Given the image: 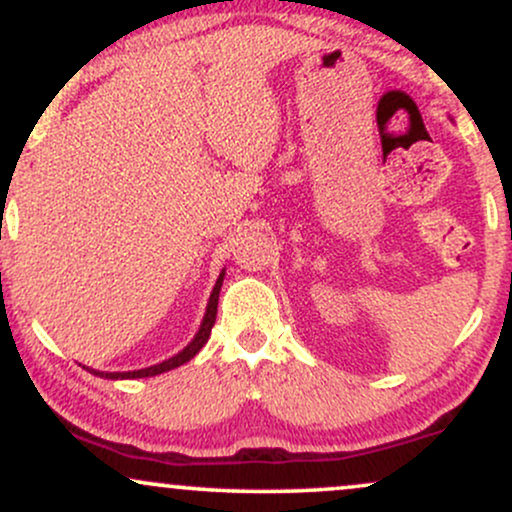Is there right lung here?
I'll return each mask as SVG.
<instances>
[{
  "mask_svg": "<svg viewBox=\"0 0 512 512\" xmlns=\"http://www.w3.org/2000/svg\"><path fill=\"white\" fill-rule=\"evenodd\" d=\"M221 284H223V272H221V276H219V281H216L214 291H211V298H209V305H207V315H204V322H202V327H199L197 337L192 339V342L187 344L185 349H182L178 356L168 358V361L158 363V366L142 368V370H129V373H101V370H91V373L101 375V378H110V380H117V378H149V375L166 373V370L178 368V366H182V363L190 361V358H195L197 351L202 349L204 344H207V339H209V334H211V327H214V320H216V305H219V291H221Z\"/></svg>",
  "mask_w": 512,
  "mask_h": 512,
  "instance_id": "obj_1",
  "label": "right lung"
}]
</instances>
